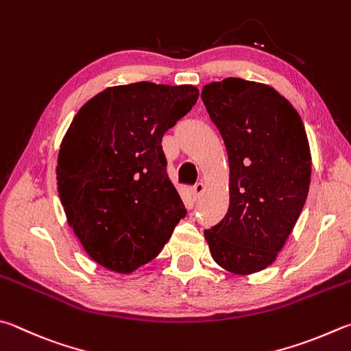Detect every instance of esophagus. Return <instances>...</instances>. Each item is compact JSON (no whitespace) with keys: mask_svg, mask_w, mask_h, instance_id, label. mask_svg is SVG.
Wrapping results in <instances>:
<instances>
[{"mask_svg":"<svg viewBox=\"0 0 351 351\" xmlns=\"http://www.w3.org/2000/svg\"><path fill=\"white\" fill-rule=\"evenodd\" d=\"M204 190H206V186H204L202 182L195 184V187H193V197H195V199H199V196L204 193Z\"/></svg>","mask_w":351,"mask_h":351,"instance_id":"1","label":"esophagus"}]
</instances>
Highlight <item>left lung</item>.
I'll list each match as a JSON object with an SVG mask.
<instances>
[{"label": "left lung", "instance_id": "left-lung-1", "mask_svg": "<svg viewBox=\"0 0 351 351\" xmlns=\"http://www.w3.org/2000/svg\"><path fill=\"white\" fill-rule=\"evenodd\" d=\"M201 98L230 167L227 215L204 237L216 264L252 275L275 263L302 212L311 176L307 133L290 101L263 82L215 81Z\"/></svg>", "mask_w": 351, "mask_h": 351}]
</instances>
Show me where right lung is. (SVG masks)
Masks as SVG:
<instances>
[{
  "label": "right lung",
  "mask_w": 351,
  "mask_h": 351,
  "mask_svg": "<svg viewBox=\"0 0 351 351\" xmlns=\"http://www.w3.org/2000/svg\"><path fill=\"white\" fill-rule=\"evenodd\" d=\"M195 86L107 87L75 114L56 165L70 228L95 263L135 271L167 244L186 216L165 173L164 133L195 106Z\"/></svg>",
  "instance_id": "obj_1"
}]
</instances>
